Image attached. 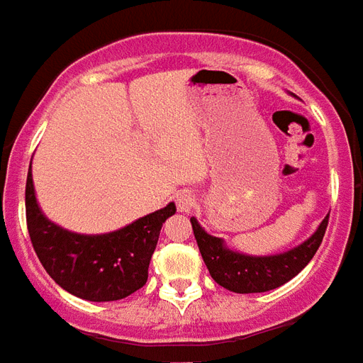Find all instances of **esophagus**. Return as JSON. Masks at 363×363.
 I'll return each mask as SVG.
<instances>
[{
    "instance_id": "34e87169",
    "label": "esophagus",
    "mask_w": 363,
    "mask_h": 363,
    "mask_svg": "<svg viewBox=\"0 0 363 363\" xmlns=\"http://www.w3.org/2000/svg\"><path fill=\"white\" fill-rule=\"evenodd\" d=\"M176 205H178V208L182 211V213H189L193 207H195V195H191V193H179L178 197H176Z\"/></svg>"
}]
</instances>
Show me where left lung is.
I'll use <instances>...</instances> for the list:
<instances>
[{
  "label": "left lung",
  "mask_w": 363,
  "mask_h": 363,
  "mask_svg": "<svg viewBox=\"0 0 363 363\" xmlns=\"http://www.w3.org/2000/svg\"><path fill=\"white\" fill-rule=\"evenodd\" d=\"M327 224H329V216L323 218L313 236L294 250L279 255L255 257V255H243L228 250L224 245V240L207 234L201 228L197 218H191L193 234L211 277L220 286L238 294L269 292L292 280L313 259L323 242Z\"/></svg>",
  "instance_id": "1"
}]
</instances>
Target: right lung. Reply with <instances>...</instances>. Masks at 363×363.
<instances>
[{
    "mask_svg": "<svg viewBox=\"0 0 363 363\" xmlns=\"http://www.w3.org/2000/svg\"><path fill=\"white\" fill-rule=\"evenodd\" d=\"M25 205L28 236L42 267L55 284L89 301L123 300L145 286L160 228L176 213V205L170 203L110 234H75L44 216L36 203L30 172Z\"/></svg>",
    "mask_w": 363,
    "mask_h": 363,
    "instance_id": "obj_1",
    "label": "right lung"
}]
</instances>
